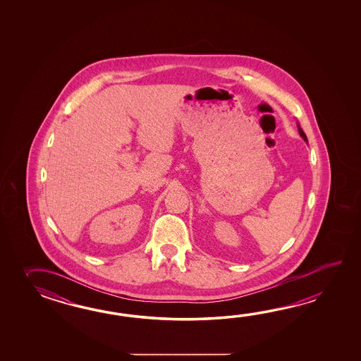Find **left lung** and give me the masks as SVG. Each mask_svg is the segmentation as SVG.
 <instances>
[{
    "label": "left lung",
    "mask_w": 361,
    "mask_h": 361,
    "mask_svg": "<svg viewBox=\"0 0 361 361\" xmlns=\"http://www.w3.org/2000/svg\"><path fill=\"white\" fill-rule=\"evenodd\" d=\"M297 125H298V131H300V137L303 138V140H305V142H307L306 134H305V133H303V130H302V128H300V123H297Z\"/></svg>",
    "instance_id": "obj_1"
}]
</instances>
